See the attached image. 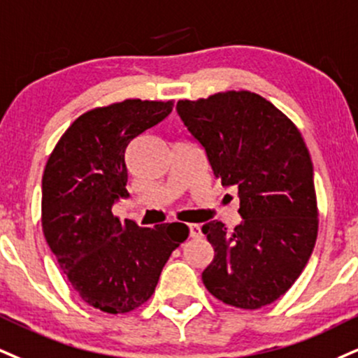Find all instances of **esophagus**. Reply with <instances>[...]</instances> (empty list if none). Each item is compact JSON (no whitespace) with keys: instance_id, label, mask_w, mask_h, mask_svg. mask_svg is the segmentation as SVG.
<instances>
[{"instance_id":"obj_1","label":"esophagus","mask_w":358,"mask_h":358,"mask_svg":"<svg viewBox=\"0 0 358 358\" xmlns=\"http://www.w3.org/2000/svg\"><path fill=\"white\" fill-rule=\"evenodd\" d=\"M188 228H190L192 238H200V236H201V227L200 225H195V223H192V225H188Z\"/></svg>"}]
</instances>
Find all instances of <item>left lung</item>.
<instances>
[{
	"mask_svg": "<svg viewBox=\"0 0 358 358\" xmlns=\"http://www.w3.org/2000/svg\"><path fill=\"white\" fill-rule=\"evenodd\" d=\"M176 111L205 148L213 175L238 190L243 218L231 231L218 220L201 227L215 250L201 280L223 303L265 307L294 285L317 242L313 165L302 133L245 90L180 100Z\"/></svg>",
	"mask_w": 358,
	"mask_h": 358,
	"instance_id": "8db88e82",
	"label": "left lung"
}]
</instances>
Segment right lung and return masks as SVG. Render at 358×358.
<instances>
[{
	"instance_id": "obj_1",
	"label": "right lung",
	"mask_w": 358,
	"mask_h": 358,
	"mask_svg": "<svg viewBox=\"0 0 358 358\" xmlns=\"http://www.w3.org/2000/svg\"><path fill=\"white\" fill-rule=\"evenodd\" d=\"M173 101L124 100L86 111L70 124L45 166L41 225L73 290L106 313H127L153 295L185 223L141 228L111 208L128 196L124 153L133 138L165 120Z\"/></svg>"
}]
</instances>
